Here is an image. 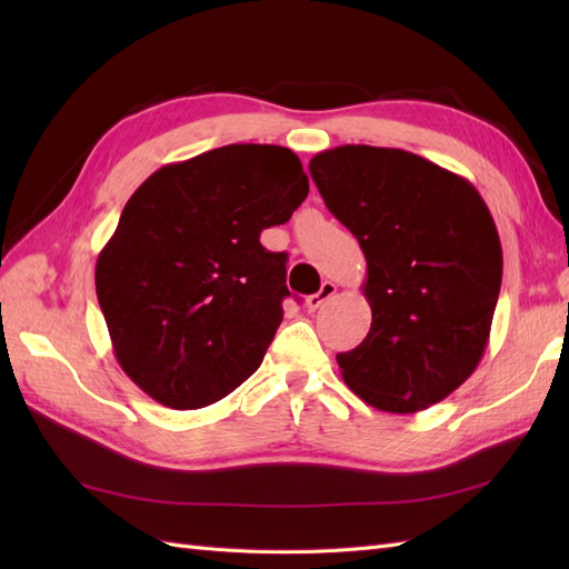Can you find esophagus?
Here are the masks:
<instances>
[{
	"label": "esophagus",
	"mask_w": 569,
	"mask_h": 569,
	"mask_svg": "<svg viewBox=\"0 0 569 569\" xmlns=\"http://www.w3.org/2000/svg\"><path fill=\"white\" fill-rule=\"evenodd\" d=\"M335 293H337V286H335L332 281H325V283L320 286L318 293H312V296L306 298V310H308V312H316L322 303H328V300H330Z\"/></svg>",
	"instance_id": "1"
}]
</instances>
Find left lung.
Segmentation results:
<instances>
[{
    "mask_svg": "<svg viewBox=\"0 0 569 569\" xmlns=\"http://www.w3.org/2000/svg\"><path fill=\"white\" fill-rule=\"evenodd\" d=\"M310 176L367 259L371 328L337 355L345 383L386 413L440 403L489 345L503 253L487 202L422 156L367 143L316 153Z\"/></svg>",
    "mask_w": 569,
    "mask_h": 569,
    "instance_id": "left-lung-1",
    "label": "left lung"
}]
</instances>
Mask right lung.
I'll return each mask as SVG.
<instances>
[{"label":"right lung","instance_id":"right-lung-1","mask_svg":"<svg viewBox=\"0 0 569 569\" xmlns=\"http://www.w3.org/2000/svg\"><path fill=\"white\" fill-rule=\"evenodd\" d=\"M308 196L298 156L229 143L151 173L94 266L119 367L153 401L196 410L244 383L283 320L286 253L261 232Z\"/></svg>","mask_w":569,"mask_h":569}]
</instances>
